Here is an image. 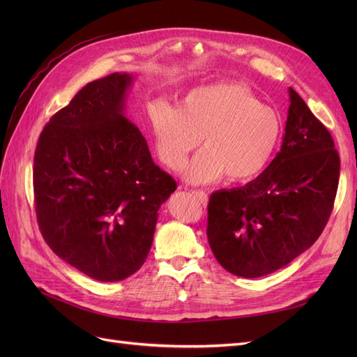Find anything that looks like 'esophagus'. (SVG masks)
<instances>
[{"instance_id":"esophagus-1","label":"esophagus","mask_w":357,"mask_h":357,"mask_svg":"<svg viewBox=\"0 0 357 357\" xmlns=\"http://www.w3.org/2000/svg\"><path fill=\"white\" fill-rule=\"evenodd\" d=\"M193 193H195V197L199 199V202L202 205H207L208 204V195L204 190H193Z\"/></svg>"}]
</instances>
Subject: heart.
Returning <instances> with one entry per match:
<instances>
[{
  "instance_id": "obj_1",
  "label": "heart",
  "mask_w": 357,
  "mask_h": 357,
  "mask_svg": "<svg viewBox=\"0 0 357 357\" xmlns=\"http://www.w3.org/2000/svg\"><path fill=\"white\" fill-rule=\"evenodd\" d=\"M156 153L180 169L202 139L204 149L183 169L190 185H208L225 176L232 183L257 178L277 152L283 122L273 107L259 102L247 86L222 82L192 89L178 107H150Z\"/></svg>"
}]
</instances>
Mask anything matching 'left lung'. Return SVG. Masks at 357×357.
Here are the masks:
<instances>
[{
  "mask_svg": "<svg viewBox=\"0 0 357 357\" xmlns=\"http://www.w3.org/2000/svg\"><path fill=\"white\" fill-rule=\"evenodd\" d=\"M283 144L257 178L211 193L207 236L218 262L257 278L286 266L325 229L340 180L333 139L289 88Z\"/></svg>",
  "mask_w": 357,
  "mask_h": 357,
  "instance_id": "left-lung-1",
  "label": "left lung"
}]
</instances>
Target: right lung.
<instances>
[{"mask_svg":"<svg viewBox=\"0 0 357 357\" xmlns=\"http://www.w3.org/2000/svg\"><path fill=\"white\" fill-rule=\"evenodd\" d=\"M132 82V74L113 73L86 84L52 116L34 155L43 238L98 282H121L143 266L158 211L177 189L126 117Z\"/></svg>","mask_w":357,"mask_h":357,"instance_id":"1","label":"right lung"}]
</instances>
